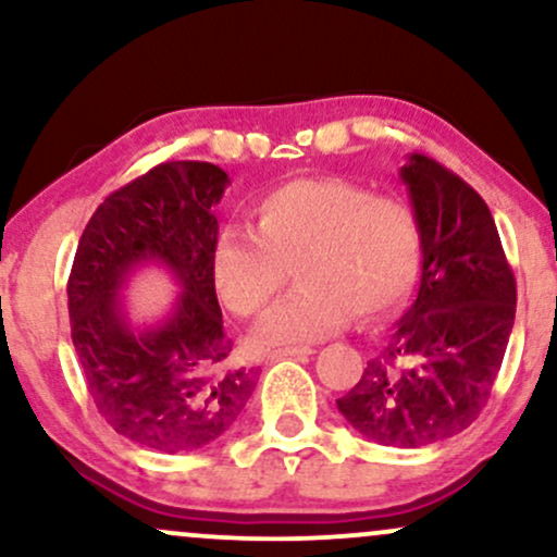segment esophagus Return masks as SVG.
I'll return each mask as SVG.
<instances>
[{
    "label": "esophagus",
    "instance_id": "34e87169",
    "mask_svg": "<svg viewBox=\"0 0 557 557\" xmlns=\"http://www.w3.org/2000/svg\"><path fill=\"white\" fill-rule=\"evenodd\" d=\"M314 354V348H309V345H293V348H280V350H272L270 359H306V356Z\"/></svg>",
    "mask_w": 557,
    "mask_h": 557
}]
</instances>
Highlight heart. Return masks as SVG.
Masks as SVG:
<instances>
[{
	"label": "heart",
	"mask_w": 557,
	"mask_h": 557,
	"mask_svg": "<svg viewBox=\"0 0 557 557\" xmlns=\"http://www.w3.org/2000/svg\"><path fill=\"white\" fill-rule=\"evenodd\" d=\"M257 230L227 225L212 248L220 296L243 317L304 285L253 330L259 348L322 341L359 314L393 311L417 280L421 222L406 198L348 177H298L259 198Z\"/></svg>",
	"instance_id": "1"
}]
</instances>
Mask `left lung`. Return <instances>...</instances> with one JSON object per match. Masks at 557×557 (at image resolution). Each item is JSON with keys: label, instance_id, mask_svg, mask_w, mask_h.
<instances>
[{"label": "left lung", "instance_id": "1", "mask_svg": "<svg viewBox=\"0 0 557 557\" xmlns=\"http://www.w3.org/2000/svg\"><path fill=\"white\" fill-rule=\"evenodd\" d=\"M421 222L417 300L337 411L367 440L424 447L479 417L508 348L516 280L484 198L424 154L400 168Z\"/></svg>", "mask_w": 557, "mask_h": 557}]
</instances>
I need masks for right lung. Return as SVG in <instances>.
Here are the masks:
<instances>
[{
    "instance_id": "right-lung-1",
    "label": "right lung",
    "mask_w": 557,
    "mask_h": 557,
    "mask_svg": "<svg viewBox=\"0 0 557 557\" xmlns=\"http://www.w3.org/2000/svg\"><path fill=\"white\" fill-rule=\"evenodd\" d=\"M230 177L209 162H164L114 190L78 240L67 311L86 387L114 432L159 453H190L230 430L257 387L230 367L212 248ZM182 287L173 309L133 325L122 290L144 265Z\"/></svg>"
}]
</instances>
